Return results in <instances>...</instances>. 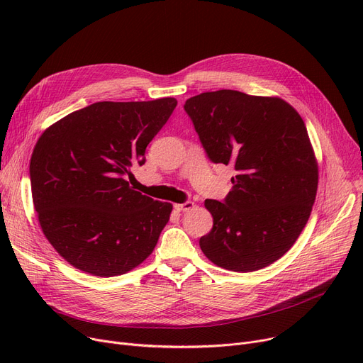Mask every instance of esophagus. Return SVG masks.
<instances>
[{"mask_svg": "<svg viewBox=\"0 0 363 363\" xmlns=\"http://www.w3.org/2000/svg\"><path fill=\"white\" fill-rule=\"evenodd\" d=\"M175 211L178 212H185V211H191V208L194 207V203L193 201H185V203H181V204H175Z\"/></svg>", "mask_w": 363, "mask_h": 363, "instance_id": "34e87169", "label": "esophagus"}]
</instances>
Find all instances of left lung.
Instances as JSON below:
<instances>
[{"label":"left lung","instance_id":"8db88e82","mask_svg":"<svg viewBox=\"0 0 363 363\" xmlns=\"http://www.w3.org/2000/svg\"><path fill=\"white\" fill-rule=\"evenodd\" d=\"M184 108L208 159L237 170L223 203L204 201L213 228L201 252L228 271L266 268L291 249L316 197L318 162L303 119L279 97L234 89L199 94Z\"/></svg>","mask_w":363,"mask_h":363}]
</instances>
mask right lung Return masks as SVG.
<instances>
[{
	"label": "right lung",
	"mask_w": 363,
	"mask_h": 363,
	"mask_svg": "<svg viewBox=\"0 0 363 363\" xmlns=\"http://www.w3.org/2000/svg\"><path fill=\"white\" fill-rule=\"evenodd\" d=\"M178 101H100L48 126L30 157L33 207L54 250L73 268L118 277L155 250L172 204L135 191L126 175Z\"/></svg>",
	"instance_id": "1"
}]
</instances>
